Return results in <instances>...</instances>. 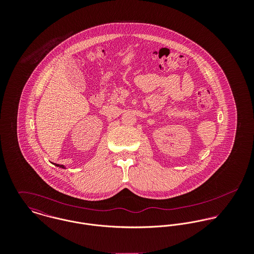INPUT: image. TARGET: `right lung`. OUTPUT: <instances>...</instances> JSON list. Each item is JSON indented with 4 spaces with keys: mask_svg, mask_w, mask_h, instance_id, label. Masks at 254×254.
<instances>
[{
    "mask_svg": "<svg viewBox=\"0 0 254 254\" xmlns=\"http://www.w3.org/2000/svg\"><path fill=\"white\" fill-rule=\"evenodd\" d=\"M55 165H56V166H58V167H60V168H64V169L65 168V167H64V165H60V164H56V163H55Z\"/></svg>",
    "mask_w": 254,
    "mask_h": 254,
    "instance_id": "add662e5",
    "label": "right lung"
}]
</instances>
